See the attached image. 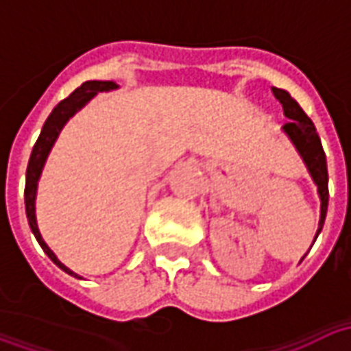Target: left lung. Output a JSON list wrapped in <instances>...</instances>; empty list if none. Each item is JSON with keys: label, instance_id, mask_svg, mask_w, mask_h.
<instances>
[{"label": "left lung", "instance_id": "8db88e82", "mask_svg": "<svg viewBox=\"0 0 351 351\" xmlns=\"http://www.w3.org/2000/svg\"><path fill=\"white\" fill-rule=\"evenodd\" d=\"M272 93L282 103L284 114L289 118V122L284 125V131L293 141V145L297 146V150L302 156V160L306 163L310 175H312L317 186V193H319V199H322V218H319V229H317V235H319V231L324 228L325 214H327V203H329V186H327L329 175H327V161H325L322 141L317 137V131L312 120L304 114V110L299 107V103L286 90L272 88Z\"/></svg>", "mask_w": 351, "mask_h": 351}]
</instances>
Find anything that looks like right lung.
Instances as JSON below:
<instances>
[{
	"label": "right lung",
	"instance_id": "right-lung-1",
	"mask_svg": "<svg viewBox=\"0 0 351 351\" xmlns=\"http://www.w3.org/2000/svg\"><path fill=\"white\" fill-rule=\"evenodd\" d=\"M114 88L118 86H116L112 80H88L82 86L77 88L69 97H65L64 101H60L56 107H54V110L50 112L49 118H47L45 125H43L41 135H39L37 143L34 145V150H32V156H29V161H27L26 188H24L27 223H29V228L34 231L37 243L41 244L43 252H45L62 271H65L67 274H71V276H77V274L73 271H69V269L54 256V252L47 246V243L43 241L41 233H39V229H37V221H35V191H37V180H39V176H41L43 165H45V161H47V156H49L50 148L54 145V141H56L58 135H60V131H62V128L65 125V122H67L79 108L84 107L95 93L108 92V90H114ZM77 278H79V276H77Z\"/></svg>",
	"mask_w": 351,
	"mask_h": 351
}]
</instances>
